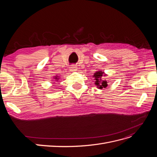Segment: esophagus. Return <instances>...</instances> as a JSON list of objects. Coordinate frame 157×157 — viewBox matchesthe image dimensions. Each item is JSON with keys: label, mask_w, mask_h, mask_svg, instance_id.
Returning <instances> with one entry per match:
<instances>
[{"label": "esophagus", "mask_w": 157, "mask_h": 157, "mask_svg": "<svg viewBox=\"0 0 157 157\" xmlns=\"http://www.w3.org/2000/svg\"><path fill=\"white\" fill-rule=\"evenodd\" d=\"M77 67H76L75 65H72L71 66V67H70V70L71 71H77Z\"/></svg>", "instance_id": "esophagus-1"}]
</instances>
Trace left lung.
<instances>
[{"instance_id": "obj_1", "label": "left lung", "mask_w": 157, "mask_h": 157, "mask_svg": "<svg viewBox=\"0 0 157 157\" xmlns=\"http://www.w3.org/2000/svg\"><path fill=\"white\" fill-rule=\"evenodd\" d=\"M105 76L104 75V72L101 71H98L97 72L94 73L93 77H94V80H96V83L95 84L98 86L99 88L102 89L103 88H106L107 86V82L105 80H103L102 77Z\"/></svg>"}]
</instances>
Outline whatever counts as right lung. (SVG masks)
<instances>
[{
  "instance_id": "obj_1",
  "label": "right lung",
  "mask_w": 157,
  "mask_h": 157,
  "mask_svg": "<svg viewBox=\"0 0 157 157\" xmlns=\"http://www.w3.org/2000/svg\"><path fill=\"white\" fill-rule=\"evenodd\" d=\"M59 78H58V77H56V78H55V79H57V80H58Z\"/></svg>"
}]
</instances>
